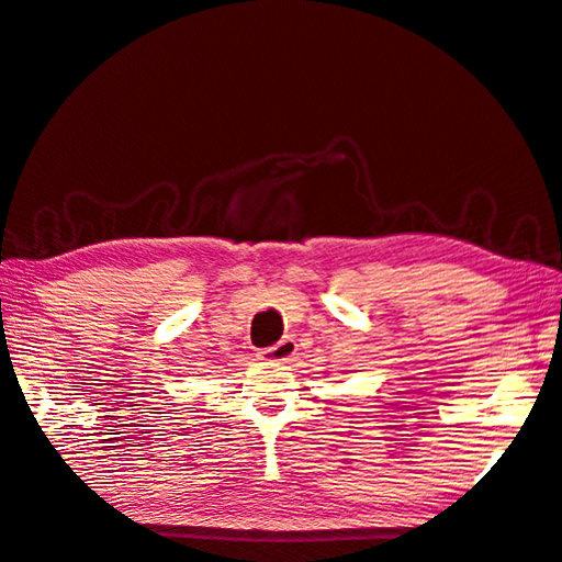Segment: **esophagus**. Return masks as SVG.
I'll return each instance as SVG.
<instances>
[{
    "mask_svg": "<svg viewBox=\"0 0 562 562\" xmlns=\"http://www.w3.org/2000/svg\"><path fill=\"white\" fill-rule=\"evenodd\" d=\"M297 351V344L295 339H291V336H285V339H281L279 344H273L271 348H265V351L259 353L261 360H271V363H289V360H293Z\"/></svg>",
    "mask_w": 562,
    "mask_h": 562,
    "instance_id": "esophagus-1",
    "label": "esophagus"
}]
</instances>
